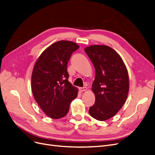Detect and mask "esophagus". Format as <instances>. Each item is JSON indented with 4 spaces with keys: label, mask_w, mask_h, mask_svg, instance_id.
<instances>
[{
    "label": "esophagus",
    "mask_w": 155,
    "mask_h": 155,
    "mask_svg": "<svg viewBox=\"0 0 155 155\" xmlns=\"http://www.w3.org/2000/svg\"><path fill=\"white\" fill-rule=\"evenodd\" d=\"M87 89V88L86 87H79V90L81 92H84V91H86Z\"/></svg>",
    "instance_id": "esophagus-1"
}]
</instances>
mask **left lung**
Returning <instances> with one entry per match:
<instances>
[{
	"label": "left lung",
	"mask_w": 155,
	"mask_h": 155,
	"mask_svg": "<svg viewBox=\"0 0 155 155\" xmlns=\"http://www.w3.org/2000/svg\"><path fill=\"white\" fill-rule=\"evenodd\" d=\"M96 71L92 91L94 104L89 114L98 121L115 116L127 100L129 78L124 63L116 51L106 45H91L84 49Z\"/></svg>",
	"instance_id": "1"
}]
</instances>
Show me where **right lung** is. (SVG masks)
Wrapping results in <instances>:
<instances>
[{
    "instance_id": "obj_1",
    "label": "right lung",
    "mask_w": 155,
    "mask_h": 155,
    "mask_svg": "<svg viewBox=\"0 0 155 155\" xmlns=\"http://www.w3.org/2000/svg\"><path fill=\"white\" fill-rule=\"evenodd\" d=\"M79 46L70 41H59L45 50L34 65L31 88L42 110L52 119L65 116L78 89L68 81V62Z\"/></svg>"
}]
</instances>
